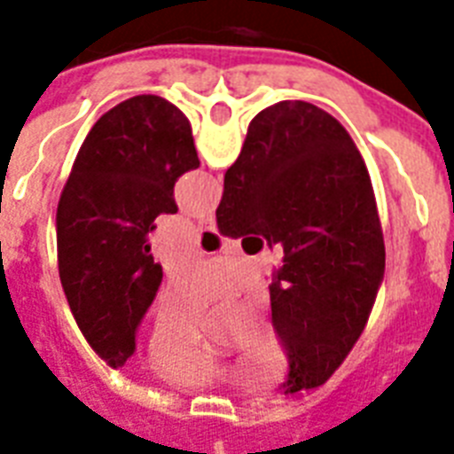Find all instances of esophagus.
<instances>
[{
    "label": "esophagus",
    "instance_id": "esophagus-1",
    "mask_svg": "<svg viewBox=\"0 0 454 454\" xmlns=\"http://www.w3.org/2000/svg\"><path fill=\"white\" fill-rule=\"evenodd\" d=\"M200 228H205V231H216V221H214L212 214H202L198 219Z\"/></svg>",
    "mask_w": 454,
    "mask_h": 454
}]
</instances>
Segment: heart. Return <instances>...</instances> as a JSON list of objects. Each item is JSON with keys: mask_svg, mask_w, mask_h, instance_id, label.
Listing matches in <instances>:
<instances>
[{"mask_svg": "<svg viewBox=\"0 0 454 454\" xmlns=\"http://www.w3.org/2000/svg\"><path fill=\"white\" fill-rule=\"evenodd\" d=\"M247 356L252 363L262 367L280 365L283 346L273 325L263 323L247 339ZM151 360L157 372L176 387H200L207 381L235 377L233 370L223 365L209 346L202 344L191 323L174 330H155L151 341Z\"/></svg>", "mask_w": 454, "mask_h": 454, "instance_id": "obj_1", "label": "heart"}]
</instances>
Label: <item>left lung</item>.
<instances>
[{
    "mask_svg": "<svg viewBox=\"0 0 454 454\" xmlns=\"http://www.w3.org/2000/svg\"><path fill=\"white\" fill-rule=\"evenodd\" d=\"M198 167L188 117L153 94L110 108L74 157L56 212L59 276L74 323L113 370L134 356L162 283L148 235L160 214H176L174 184Z\"/></svg>",
    "mask_w": 454,
    "mask_h": 454,
    "instance_id": "1",
    "label": "left lung"
}]
</instances>
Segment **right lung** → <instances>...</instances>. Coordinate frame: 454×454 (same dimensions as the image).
<instances>
[{
    "instance_id": "1",
    "label": "right lung",
    "mask_w": 454,
    "mask_h": 454,
    "mask_svg": "<svg viewBox=\"0 0 454 454\" xmlns=\"http://www.w3.org/2000/svg\"><path fill=\"white\" fill-rule=\"evenodd\" d=\"M216 228L283 245L269 287L290 353L283 388L323 387L365 330L387 263L372 181L348 131L306 101L262 110L226 171Z\"/></svg>"
}]
</instances>
